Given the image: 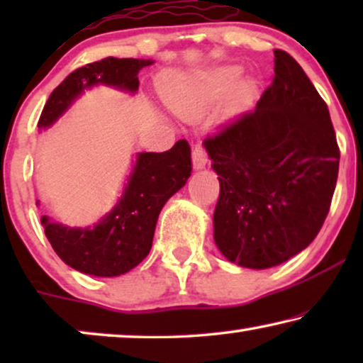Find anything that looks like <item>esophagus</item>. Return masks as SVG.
Returning a JSON list of instances; mask_svg holds the SVG:
<instances>
[{
    "instance_id": "esophagus-1",
    "label": "esophagus",
    "mask_w": 363,
    "mask_h": 363,
    "mask_svg": "<svg viewBox=\"0 0 363 363\" xmlns=\"http://www.w3.org/2000/svg\"><path fill=\"white\" fill-rule=\"evenodd\" d=\"M191 162H193V168H195V170H201V168L206 167L208 155H206L205 148H203L201 143H196V145L193 147Z\"/></svg>"
}]
</instances>
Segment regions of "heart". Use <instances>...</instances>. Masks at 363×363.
Masks as SVG:
<instances>
[{"mask_svg": "<svg viewBox=\"0 0 363 363\" xmlns=\"http://www.w3.org/2000/svg\"><path fill=\"white\" fill-rule=\"evenodd\" d=\"M238 76H240V71H238L236 67H218L215 71L208 74V84H210V87L215 92H226L228 89L235 84ZM255 89H256L255 82L250 81V79H245V81H241L236 86V91H235L236 97L240 99V101H247V99H251L252 94H255ZM170 104L172 107L178 112L182 113L188 112V106L186 104H183L182 101L170 99Z\"/></svg>", "mask_w": 363, "mask_h": 363, "instance_id": "heart-1", "label": "heart"}]
</instances>
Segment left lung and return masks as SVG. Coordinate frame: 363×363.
I'll return each instance as SVG.
<instances>
[{
	"label": "left lung",
	"instance_id": "left-lung-1",
	"mask_svg": "<svg viewBox=\"0 0 363 363\" xmlns=\"http://www.w3.org/2000/svg\"><path fill=\"white\" fill-rule=\"evenodd\" d=\"M203 145L220 180L213 236L228 261L267 269L314 241L340 152L329 108L294 57L276 49L274 79L255 111Z\"/></svg>",
	"mask_w": 363,
	"mask_h": 363
}]
</instances>
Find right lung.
<instances>
[{
	"label": "right lung",
	"mask_w": 363,
	"mask_h": 363,
	"mask_svg": "<svg viewBox=\"0 0 363 363\" xmlns=\"http://www.w3.org/2000/svg\"><path fill=\"white\" fill-rule=\"evenodd\" d=\"M150 64L152 59L106 57L76 69L49 96L39 130L51 127L84 91L99 84L135 94L137 74ZM190 175L191 150L186 140L162 153H137L122 196L97 223L71 228L44 215L41 225L52 250L72 269L99 277L125 274L150 252L163 205L185 186Z\"/></svg>",
	"instance_id": "1"
}]
</instances>
